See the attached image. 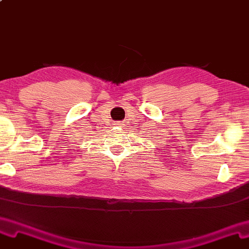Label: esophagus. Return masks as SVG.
<instances>
[{
    "label": "esophagus",
    "mask_w": 249,
    "mask_h": 249,
    "mask_svg": "<svg viewBox=\"0 0 249 249\" xmlns=\"http://www.w3.org/2000/svg\"><path fill=\"white\" fill-rule=\"evenodd\" d=\"M115 125H118V126H122V125H123V124H121V123H116Z\"/></svg>",
    "instance_id": "esophagus-1"
}]
</instances>
